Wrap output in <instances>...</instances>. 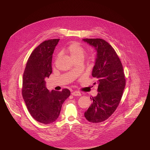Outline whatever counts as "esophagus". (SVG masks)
I'll list each match as a JSON object with an SVG mask.
<instances>
[{
  "label": "esophagus",
  "instance_id": "1",
  "mask_svg": "<svg viewBox=\"0 0 150 150\" xmlns=\"http://www.w3.org/2000/svg\"><path fill=\"white\" fill-rule=\"evenodd\" d=\"M71 94H72V95L74 96H81V93L78 91H74L72 92V93Z\"/></svg>",
  "mask_w": 150,
  "mask_h": 150
}]
</instances>
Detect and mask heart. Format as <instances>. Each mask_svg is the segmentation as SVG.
Wrapping results in <instances>:
<instances>
[{"label": "heart", "instance_id": "heart-1", "mask_svg": "<svg viewBox=\"0 0 150 150\" xmlns=\"http://www.w3.org/2000/svg\"><path fill=\"white\" fill-rule=\"evenodd\" d=\"M66 52L69 54L70 58L75 62L78 60L83 59L85 54V49L84 47L80 44L76 42L71 43L66 49Z\"/></svg>", "mask_w": 150, "mask_h": 150}]
</instances>
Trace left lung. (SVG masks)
<instances>
[{
	"instance_id": "8db88e82",
	"label": "left lung",
	"mask_w": 150,
	"mask_h": 150,
	"mask_svg": "<svg viewBox=\"0 0 150 150\" xmlns=\"http://www.w3.org/2000/svg\"><path fill=\"white\" fill-rule=\"evenodd\" d=\"M83 41L97 51L92 75L98 84L97 95L91 98L92 104L84 117L90 122L100 123L108 119L119 106L125 87V77L122 62L108 42L98 38Z\"/></svg>"
}]
</instances>
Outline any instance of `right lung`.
<instances>
[{"instance_id":"obj_1","label":"right lung","mask_w":150,"mask_h":150,"mask_svg":"<svg viewBox=\"0 0 150 150\" xmlns=\"http://www.w3.org/2000/svg\"><path fill=\"white\" fill-rule=\"evenodd\" d=\"M59 39H49L39 44L27 61L22 78V97L31 115L40 123L56 120L62 103L70 96L67 89L62 91L47 89L45 78L52 72V55Z\"/></svg>"}]
</instances>
